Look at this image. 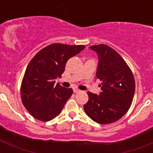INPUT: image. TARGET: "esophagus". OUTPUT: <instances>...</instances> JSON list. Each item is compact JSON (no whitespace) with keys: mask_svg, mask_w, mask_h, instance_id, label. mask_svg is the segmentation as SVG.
<instances>
[{"mask_svg":"<svg viewBox=\"0 0 153 153\" xmlns=\"http://www.w3.org/2000/svg\"><path fill=\"white\" fill-rule=\"evenodd\" d=\"M73 91H74V93H78V92H79V91H80V90L78 88H74Z\"/></svg>","mask_w":153,"mask_h":153,"instance_id":"obj_1","label":"esophagus"}]
</instances>
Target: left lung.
Wrapping results in <instances>:
<instances>
[{"label": "left lung", "mask_w": 153, "mask_h": 153, "mask_svg": "<svg viewBox=\"0 0 153 153\" xmlns=\"http://www.w3.org/2000/svg\"><path fill=\"white\" fill-rule=\"evenodd\" d=\"M90 48L99 58L96 77L102 81V92L100 95L87 92L89 100L84 110L97 123H113L130 108L135 92L134 76L123 58L112 48L98 44Z\"/></svg>", "instance_id": "8db88e82"}]
</instances>
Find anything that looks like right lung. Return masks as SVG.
Listing matches in <instances>:
<instances>
[{
    "label": "right lung",
    "mask_w": 153,
    "mask_h": 153,
    "mask_svg": "<svg viewBox=\"0 0 153 153\" xmlns=\"http://www.w3.org/2000/svg\"><path fill=\"white\" fill-rule=\"evenodd\" d=\"M85 48L84 45L53 44L41 49L27 65L20 86L24 106L41 121L55 118L73 94L55 79L62 75L69 59Z\"/></svg>",
    "instance_id": "right-lung-1"
}]
</instances>
